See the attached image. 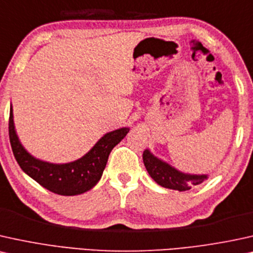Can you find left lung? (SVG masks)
Here are the masks:
<instances>
[{
    "instance_id": "obj_1",
    "label": "left lung",
    "mask_w": 253,
    "mask_h": 253,
    "mask_svg": "<svg viewBox=\"0 0 253 253\" xmlns=\"http://www.w3.org/2000/svg\"><path fill=\"white\" fill-rule=\"evenodd\" d=\"M143 164L150 175V177L161 187L168 189L185 191L191 189L194 185L201 184L208 178V175H190L184 174L166 164L146 149L142 154Z\"/></svg>"
}]
</instances>
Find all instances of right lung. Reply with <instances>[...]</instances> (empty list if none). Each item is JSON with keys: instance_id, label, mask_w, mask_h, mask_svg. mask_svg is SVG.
Segmentation results:
<instances>
[{"instance_id": "right-lung-1", "label": "right lung", "mask_w": 253, "mask_h": 253, "mask_svg": "<svg viewBox=\"0 0 253 253\" xmlns=\"http://www.w3.org/2000/svg\"><path fill=\"white\" fill-rule=\"evenodd\" d=\"M128 130L127 127H123L105 134L83 158L70 164L57 165L42 161L29 154L16 134L12 107L9 116V139L22 170L42 187L63 196H73L92 189L103 175L111 150L126 136Z\"/></svg>"}]
</instances>
